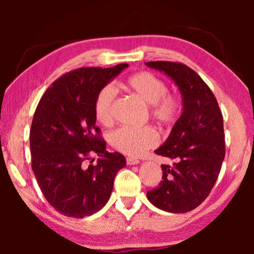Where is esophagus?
<instances>
[{"instance_id": "esophagus-1", "label": "esophagus", "mask_w": 254, "mask_h": 254, "mask_svg": "<svg viewBox=\"0 0 254 254\" xmlns=\"http://www.w3.org/2000/svg\"><path fill=\"white\" fill-rule=\"evenodd\" d=\"M126 162L128 165H135V164H138V163H140V161H138L137 158H134V157H127Z\"/></svg>"}]
</instances>
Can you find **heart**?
Wrapping results in <instances>:
<instances>
[{
	"mask_svg": "<svg viewBox=\"0 0 254 254\" xmlns=\"http://www.w3.org/2000/svg\"><path fill=\"white\" fill-rule=\"evenodd\" d=\"M127 85L142 100L149 104V114L163 126L176 123L180 104L168 93V84L150 71H140L127 79ZM117 89L112 84L103 86L97 93L93 112L103 126H111L114 120ZM158 134L152 126L141 128L120 127L110 134V143L116 150L128 156H140L158 143Z\"/></svg>",
	"mask_w": 254,
	"mask_h": 254,
	"instance_id": "obj_1",
	"label": "heart"
}]
</instances>
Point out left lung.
Segmentation results:
<instances>
[{
  "label": "left lung",
  "mask_w": 254,
  "mask_h": 254,
  "mask_svg": "<svg viewBox=\"0 0 254 254\" xmlns=\"http://www.w3.org/2000/svg\"><path fill=\"white\" fill-rule=\"evenodd\" d=\"M145 64L175 81L184 104L169 138L155 150L172 164H162L161 183L147 197L162 210L187 213L206 200L220 175L225 156L223 117L213 91L193 69L171 61Z\"/></svg>",
  "instance_id": "8db88e82"
}]
</instances>
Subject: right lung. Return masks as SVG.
Wrapping results in <instances>:
<instances>
[{
    "instance_id": "add662e5",
    "label": "right lung",
    "mask_w": 254,
    "mask_h": 254,
    "mask_svg": "<svg viewBox=\"0 0 254 254\" xmlns=\"http://www.w3.org/2000/svg\"><path fill=\"white\" fill-rule=\"evenodd\" d=\"M126 67L65 72L38 104L30 130L31 165L48 203L64 216L83 218L102 209L117 172L126 166L123 154L106 150L93 112L99 90ZM93 153L101 157L99 163L86 167Z\"/></svg>"
}]
</instances>
